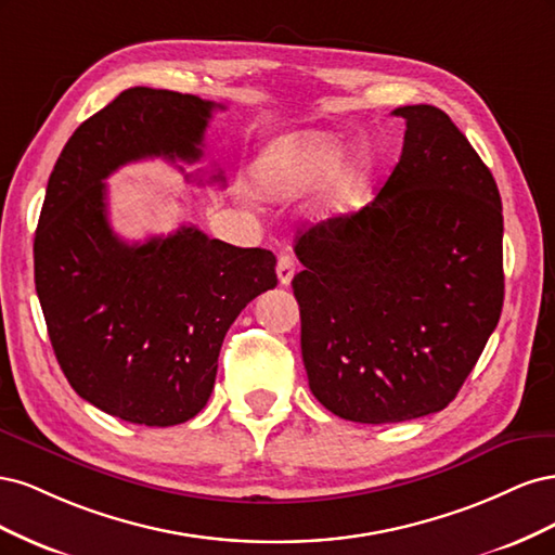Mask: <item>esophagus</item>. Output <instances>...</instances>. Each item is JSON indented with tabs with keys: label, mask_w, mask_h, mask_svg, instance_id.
<instances>
[{
	"label": "esophagus",
	"mask_w": 555,
	"mask_h": 555,
	"mask_svg": "<svg viewBox=\"0 0 555 555\" xmlns=\"http://www.w3.org/2000/svg\"><path fill=\"white\" fill-rule=\"evenodd\" d=\"M275 271H278L280 284H284V287H287V284L294 280V273H296V259L292 255H280Z\"/></svg>",
	"instance_id": "1"
}]
</instances>
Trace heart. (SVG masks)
<instances>
[{
    "instance_id": "heart-1",
    "label": "heart",
    "mask_w": 555,
    "mask_h": 555,
    "mask_svg": "<svg viewBox=\"0 0 555 555\" xmlns=\"http://www.w3.org/2000/svg\"><path fill=\"white\" fill-rule=\"evenodd\" d=\"M343 143L331 133H306L275 141L261 155L255 182L263 196L289 198L331 178L343 159ZM363 166L354 164L333 180L326 198L331 215H349L361 206Z\"/></svg>"
}]
</instances>
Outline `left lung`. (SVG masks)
Listing matches in <instances>:
<instances>
[{
  "label": "left lung",
  "instance_id": "1",
  "mask_svg": "<svg viewBox=\"0 0 555 555\" xmlns=\"http://www.w3.org/2000/svg\"><path fill=\"white\" fill-rule=\"evenodd\" d=\"M377 198L304 231L294 280L310 391L335 416L398 424L444 410L505 298L498 184L451 117L402 106Z\"/></svg>",
  "mask_w": 555,
  "mask_h": 555
}]
</instances>
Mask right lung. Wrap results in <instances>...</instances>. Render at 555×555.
I'll return each mask as SVG.
<instances>
[{
    "instance_id": "add662e5",
    "label": "right lung",
    "mask_w": 555,
    "mask_h": 555,
    "mask_svg": "<svg viewBox=\"0 0 555 555\" xmlns=\"http://www.w3.org/2000/svg\"><path fill=\"white\" fill-rule=\"evenodd\" d=\"M212 108L224 106L125 90L74 131L48 180L35 282L50 343L74 391L129 424L176 426L204 410L229 326L278 284L271 249L196 227L145 243L111 229L104 180L147 157L198 162Z\"/></svg>"
}]
</instances>
